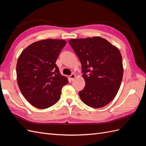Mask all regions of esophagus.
<instances>
[{
  "label": "esophagus",
  "instance_id": "esophagus-1",
  "mask_svg": "<svg viewBox=\"0 0 146 146\" xmlns=\"http://www.w3.org/2000/svg\"><path fill=\"white\" fill-rule=\"evenodd\" d=\"M75 77H76V75H75V74H71V75L69 76V78L71 79V80H74V78H75Z\"/></svg>",
  "mask_w": 146,
  "mask_h": 146
}]
</instances>
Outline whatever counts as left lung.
<instances>
[{
	"mask_svg": "<svg viewBox=\"0 0 146 146\" xmlns=\"http://www.w3.org/2000/svg\"><path fill=\"white\" fill-rule=\"evenodd\" d=\"M82 64L84 88L79 92L82 101L93 108L111 102L119 89L123 75L119 49L100 37L69 40Z\"/></svg>",
	"mask_w": 146,
	"mask_h": 146,
	"instance_id": "1",
	"label": "left lung"
}]
</instances>
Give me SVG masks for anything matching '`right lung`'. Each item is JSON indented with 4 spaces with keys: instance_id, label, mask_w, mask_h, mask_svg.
<instances>
[{
    "instance_id": "1",
    "label": "right lung",
    "mask_w": 146,
    "mask_h": 146,
    "mask_svg": "<svg viewBox=\"0 0 146 146\" xmlns=\"http://www.w3.org/2000/svg\"><path fill=\"white\" fill-rule=\"evenodd\" d=\"M64 40L46 39L31 44L20 55L16 74L19 88L33 106L44 109L52 106L60 98L62 89L68 83L60 74L56 64Z\"/></svg>"
}]
</instances>
